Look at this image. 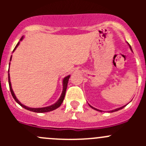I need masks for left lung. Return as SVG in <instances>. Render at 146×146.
<instances>
[{
	"instance_id": "left-lung-1",
	"label": "left lung",
	"mask_w": 146,
	"mask_h": 146,
	"mask_svg": "<svg viewBox=\"0 0 146 146\" xmlns=\"http://www.w3.org/2000/svg\"><path fill=\"white\" fill-rule=\"evenodd\" d=\"M129 46H130V48H131V46H130V45H129ZM131 51H132V49H131ZM89 105H90V104H89ZM125 106H126V105H124V106H123V107H120V108L116 109V110H112V111H111V112H114V111H118V110H121V109H123V107H125ZM90 107H92V109H94V110H98V111H102L101 110H98V109H95V108H94V107H92V106H90Z\"/></svg>"
}]
</instances>
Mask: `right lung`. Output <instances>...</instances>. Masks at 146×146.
<instances>
[{
  "label": "right lung",
  "mask_w": 146,
  "mask_h": 146,
  "mask_svg": "<svg viewBox=\"0 0 146 146\" xmlns=\"http://www.w3.org/2000/svg\"><path fill=\"white\" fill-rule=\"evenodd\" d=\"M23 36L21 38V39H20V41L23 40ZM19 44H20V42H19L17 44V45H16V46L15 47V48H14V50H13V51H14L15 50V48H17V46L19 45ZM11 58H12V56H11V57H10V61H11ZM9 65H10V64H9ZM69 78H70V76H66V77H65L64 78V80H63V91H62V93H61V97H60V98H59V99H58V100L56 102L54 103V104H52V105L48 106V107H42V108H31V107H26L25 105H24V104H22V103L20 102L17 99V98H16L15 95V93H14V92H13V89H12L11 82H10V78L9 70H8V82H9L10 90V92H11V94H12V96H13V98H14V100L16 101V102L18 103V104H20V105L21 106V107H23V108L26 109V110H29V111H34V112H36V113L48 112V111H53V110H56V109H57V108H58V107H59L60 106H61V104H62L63 101H64V100L65 95H66V89H67V85H68V82Z\"/></svg>",
  "instance_id": "right-lung-1"
}]
</instances>
